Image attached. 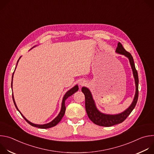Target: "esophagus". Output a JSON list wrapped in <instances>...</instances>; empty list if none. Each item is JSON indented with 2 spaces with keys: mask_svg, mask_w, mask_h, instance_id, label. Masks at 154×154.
<instances>
[{
  "mask_svg": "<svg viewBox=\"0 0 154 154\" xmlns=\"http://www.w3.org/2000/svg\"><path fill=\"white\" fill-rule=\"evenodd\" d=\"M86 84V82L85 80H82L80 82H79V85L80 86H83L84 85H85Z\"/></svg>",
  "mask_w": 154,
  "mask_h": 154,
  "instance_id": "34e87169",
  "label": "esophagus"
}]
</instances>
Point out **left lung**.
Here are the masks:
<instances>
[{"label":"left lung","mask_w":154,"mask_h":154,"mask_svg":"<svg viewBox=\"0 0 154 154\" xmlns=\"http://www.w3.org/2000/svg\"><path fill=\"white\" fill-rule=\"evenodd\" d=\"M116 53L124 55L129 60L130 64L131 66V70H132L134 77L135 79V83L136 87L135 94L132 102H131L130 105L125 110H124L122 113L116 115L105 114L100 112L97 109L90 90L86 87H82V91L85 97V108L88 116L90 119L93 123L100 126L110 127L122 122L128 117L130 113L133 111L138 100L139 80L138 72L134 64V58L129 52H127L124 49L122 45L120 42H118V47L116 49Z\"/></svg>","instance_id":"8db88e82"}]
</instances>
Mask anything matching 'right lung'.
Returning a JSON list of instances; mask_svg holds the SVG:
<instances>
[{
	"label": "right lung",
	"mask_w": 154,
	"mask_h": 154,
	"mask_svg": "<svg viewBox=\"0 0 154 154\" xmlns=\"http://www.w3.org/2000/svg\"><path fill=\"white\" fill-rule=\"evenodd\" d=\"M35 46H34L33 48H35ZM33 48H32V49H33ZM32 49H30V50H31ZM20 57H20V58H19V60H18L17 61L16 66H17V63H18L19 60V59L20 58ZM16 67L15 68V69H16ZM15 69H14V71H15ZM14 72H13V75H12V81H11V88H12V91H13V78ZM78 90H79V86H78L77 85H75L74 87H72V88H71L69 90H68L66 93H65V94L64 95V96H63V97L62 103H61V110H60L59 114H58V116H57L55 119H54L51 122H49V123H47V124H33V123L29 121V120H27V119L24 117V116L23 114H22V113H20V112L19 110V109H18V108H17V105H16V102H15V100H14V99L13 94H12V97H13V102H14V105H15L16 109H17L18 112L20 113V115H22V116H23V117L24 118V119H25L29 124H30L31 125H32V126H33V127H38V128H51V127H52L55 126L58 122H60V121L61 120L62 118L63 117V116H64V113H65V110H66L65 101H66V100L69 97H70L71 96H72L73 94H74L75 92H77Z\"/></svg>",
	"instance_id": "right-lung-1"
}]
</instances>
